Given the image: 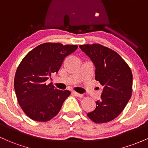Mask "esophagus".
<instances>
[{
    "mask_svg": "<svg viewBox=\"0 0 148 148\" xmlns=\"http://www.w3.org/2000/svg\"><path fill=\"white\" fill-rule=\"evenodd\" d=\"M72 94L73 95H75V97H82V96H83V95L82 94H80V93H77L76 92H72Z\"/></svg>",
    "mask_w": 148,
    "mask_h": 148,
    "instance_id": "34e87169",
    "label": "esophagus"
}]
</instances>
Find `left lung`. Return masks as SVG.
Returning <instances> with one entry per match:
<instances>
[{
	"mask_svg": "<svg viewBox=\"0 0 148 148\" xmlns=\"http://www.w3.org/2000/svg\"><path fill=\"white\" fill-rule=\"evenodd\" d=\"M95 65V80L104 88L96 108L87 116L97 123L116 118L131 99L133 75L131 68L116 52L100 44L79 46Z\"/></svg>",
	"mask_w": 148,
	"mask_h": 148,
	"instance_id": "obj_1",
	"label": "left lung"
}]
</instances>
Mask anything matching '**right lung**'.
Wrapping results in <instances>:
<instances>
[{
	"label": "right lung",
	"mask_w": 148,
	"mask_h": 148,
	"mask_svg": "<svg viewBox=\"0 0 148 148\" xmlns=\"http://www.w3.org/2000/svg\"><path fill=\"white\" fill-rule=\"evenodd\" d=\"M77 49L76 45L44 43L29 51L17 68L14 87L19 104L27 116L45 122L58 114L71 95L57 90L47 80L58 73L65 58Z\"/></svg>",
	"instance_id": "obj_1"
}]
</instances>
